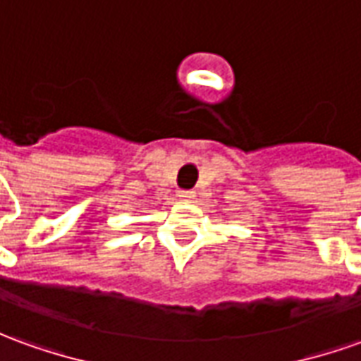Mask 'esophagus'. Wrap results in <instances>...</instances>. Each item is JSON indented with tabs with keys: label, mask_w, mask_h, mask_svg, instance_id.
<instances>
[{
	"label": "esophagus",
	"mask_w": 361,
	"mask_h": 361,
	"mask_svg": "<svg viewBox=\"0 0 361 361\" xmlns=\"http://www.w3.org/2000/svg\"><path fill=\"white\" fill-rule=\"evenodd\" d=\"M178 197H180L181 201H193V199H195V191H180Z\"/></svg>",
	"instance_id": "esophagus-1"
}]
</instances>
